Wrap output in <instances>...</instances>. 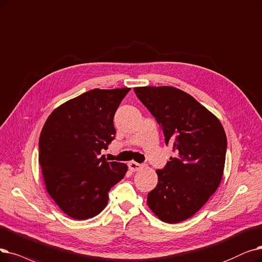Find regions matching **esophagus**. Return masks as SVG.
<instances>
[{
  "mask_svg": "<svg viewBox=\"0 0 262 262\" xmlns=\"http://www.w3.org/2000/svg\"><path fill=\"white\" fill-rule=\"evenodd\" d=\"M128 168H129L130 171H138L139 169L142 168V165H141V164H138V163H136V162H134V161H132V162L128 163Z\"/></svg>",
  "mask_w": 262,
  "mask_h": 262,
  "instance_id": "34e87169",
  "label": "esophagus"
}]
</instances>
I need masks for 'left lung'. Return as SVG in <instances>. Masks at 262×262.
<instances>
[{
    "label": "left lung",
    "mask_w": 262,
    "mask_h": 262,
    "mask_svg": "<svg viewBox=\"0 0 262 262\" xmlns=\"http://www.w3.org/2000/svg\"><path fill=\"white\" fill-rule=\"evenodd\" d=\"M136 95L161 125L166 145L174 157L156 170L158 183L146 203L168 224L195 215L221 184L227 138L220 120L211 111L173 86H139Z\"/></svg>",
    "instance_id": "8db88e82"
}]
</instances>
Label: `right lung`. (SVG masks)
Returning a JSON list of instances; mask_svg holds the SVG:
<instances>
[{
    "label": "right lung",
    "instance_id": "obj_1",
    "mask_svg": "<svg viewBox=\"0 0 262 262\" xmlns=\"http://www.w3.org/2000/svg\"><path fill=\"white\" fill-rule=\"evenodd\" d=\"M129 88L94 89L67 100L48 117L39 137V164L50 197L70 217L92 219L108 203L110 188L127 166L107 162L115 139L113 117Z\"/></svg>",
    "mask_w": 262,
    "mask_h": 262
}]
</instances>
